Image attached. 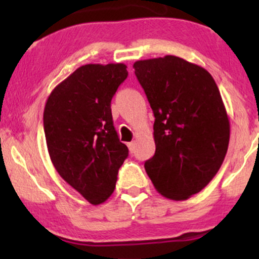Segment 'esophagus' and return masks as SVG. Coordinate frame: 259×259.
<instances>
[{
    "label": "esophagus",
    "mask_w": 259,
    "mask_h": 259,
    "mask_svg": "<svg viewBox=\"0 0 259 259\" xmlns=\"http://www.w3.org/2000/svg\"><path fill=\"white\" fill-rule=\"evenodd\" d=\"M127 147H129V151L130 152H134V151H135V142H129V144H127Z\"/></svg>",
    "instance_id": "obj_1"
}]
</instances>
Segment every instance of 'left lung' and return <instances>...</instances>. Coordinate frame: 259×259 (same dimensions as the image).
Here are the masks:
<instances>
[{"instance_id":"obj_1","label":"left lung","mask_w":259,"mask_h":259,"mask_svg":"<svg viewBox=\"0 0 259 259\" xmlns=\"http://www.w3.org/2000/svg\"><path fill=\"white\" fill-rule=\"evenodd\" d=\"M134 68L156 118L146 173L160 195L186 200L209 184L227 154L230 123L221 92L204 68L175 56Z\"/></svg>"}]
</instances>
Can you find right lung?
Returning <instances> with one entry per match:
<instances>
[{
  "mask_svg": "<svg viewBox=\"0 0 259 259\" xmlns=\"http://www.w3.org/2000/svg\"><path fill=\"white\" fill-rule=\"evenodd\" d=\"M127 76L123 63L85 64L50 94L44 130L57 173L91 204L114 191L129 150L113 125L111 101Z\"/></svg>",
  "mask_w": 259,
  "mask_h": 259,
  "instance_id": "add662e5",
  "label": "right lung"
}]
</instances>
